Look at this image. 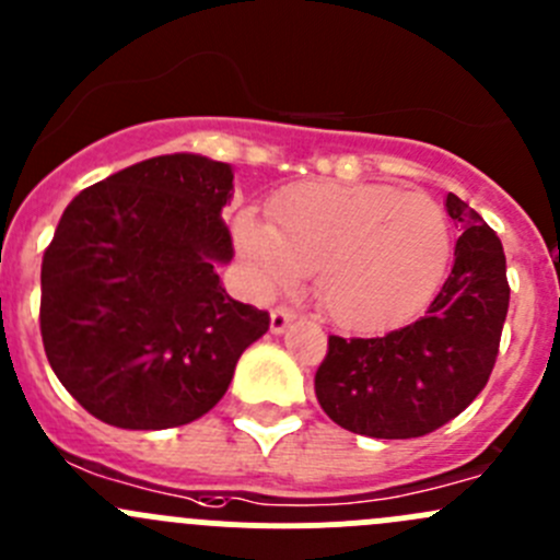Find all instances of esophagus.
I'll use <instances>...</instances> for the list:
<instances>
[{
	"label": "esophagus",
	"instance_id": "esophagus-1",
	"mask_svg": "<svg viewBox=\"0 0 560 560\" xmlns=\"http://www.w3.org/2000/svg\"><path fill=\"white\" fill-rule=\"evenodd\" d=\"M295 312H292V308H287V306H279V308H273V312H270V330L276 332V336H279V332H284L287 327L292 325V322H295Z\"/></svg>",
	"mask_w": 560,
	"mask_h": 560
}]
</instances>
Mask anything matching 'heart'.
<instances>
[{
  "instance_id": "heart-1",
  "label": "heart",
  "mask_w": 560,
  "mask_h": 560,
  "mask_svg": "<svg viewBox=\"0 0 560 560\" xmlns=\"http://www.w3.org/2000/svg\"><path fill=\"white\" fill-rule=\"evenodd\" d=\"M268 217L244 211L233 224L259 284L292 287L316 270V301L352 330L415 314L442 281L453 246L436 200L382 184L308 180L276 195Z\"/></svg>"
}]
</instances>
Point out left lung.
Listing matches in <instances>:
<instances>
[{"label":"left lung","mask_w":560,"mask_h":560,"mask_svg":"<svg viewBox=\"0 0 560 560\" xmlns=\"http://www.w3.org/2000/svg\"><path fill=\"white\" fill-rule=\"evenodd\" d=\"M463 230L455 265L428 312L376 338H327L314 376L316 400L360 436L415 439L460 415L488 385L510 308L499 235L450 191Z\"/></svg>","instance_id":"1"}]
</instances>
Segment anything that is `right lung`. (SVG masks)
Segmentation results:
<instances>
[{
    "label": "right lung",
    "mask_w": 560,
    "mask_h": 560,
    "mask_svg": "<svg viewBox=\"0 0 560 560\" xmlns=\"http://www.w3.org/2000/svg\"><path fill=\"white\" fill-rule=\"evenodd\" d=\"M233 167L200 154L138 162L83 189L45 248L39 332L67 393L129 431L186 425L222 400L268 312L233 301L222 208Z\"/></svg>",
    "instance_id": "1"
}]
</instances>
